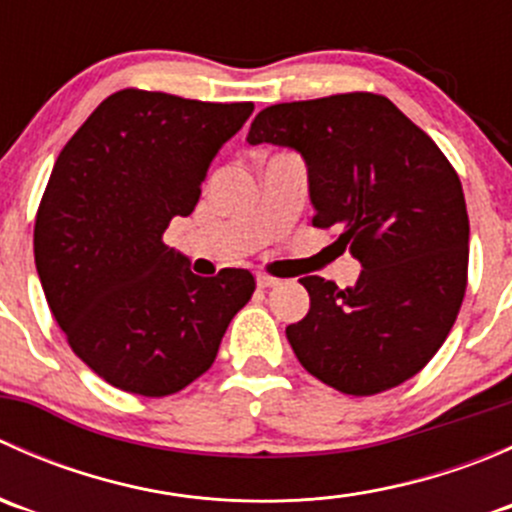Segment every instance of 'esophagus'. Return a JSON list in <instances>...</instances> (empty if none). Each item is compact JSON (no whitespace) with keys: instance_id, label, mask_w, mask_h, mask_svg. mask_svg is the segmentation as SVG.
I'll list each match as a JSON object with an SVG mask.
<instances>
[{"instance_id":"obj_1","label":"esophagus","mask_w":512,"mask_h":512,"mask_svg":"<svg viewBox=\"0 0 512 512\" xmlns=\"http://www.w3.org/2000/svg\"><path fill=\"white\" fill-rule=\"evenodd\" d=\"M275 285H280V280H277V277L267 275V272H257V287L267 289V287H275Z\"/></svg>"}]
</instances>
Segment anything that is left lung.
Wrapping results in <instances>:
<instances>
[{
	"mask_svg": "<svg viewBox=\"0 0 512 512\" xmlns=\"http://www.w3.org/2000/svg\"><path fill=\"white\" fill-rule=\"evenodd\" d=\"M247 141L302 153L312 225L361 262L354 287L302 277L309 312L289 324L299 364L332 389L374 396L441 349L468 285V213L441 148L386 96L352 91L262 108Z\"/></svg>",
	"mask_w": 512,
	"mask_h": 512,
	"instance_id": "8db88e82",
	"label": "left lung"
}]
</instances>
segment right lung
<instances>
[{
    "label": "right lung",
    "mask_w": 512,
    "mask_h": 512,
    "mask_svg": "<svg viewBox=\"0 0 512 512\" xmlns=\"http://www.w3.org/2000/svg\"><path fill=\"white\" fill-rule=\"evenodd\" d=\"M255 103L116 91L61 148L34 223L46 302L74 354L116 389L178 394L213 366L255 277L190 272L163 242Z\"/></svg>",
    "instance_id": "obj_1"
}]
</instances>
